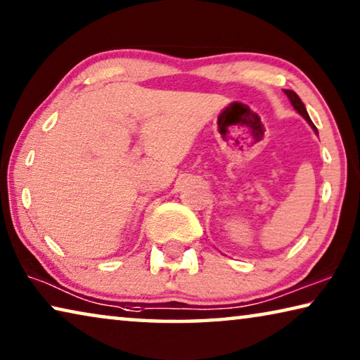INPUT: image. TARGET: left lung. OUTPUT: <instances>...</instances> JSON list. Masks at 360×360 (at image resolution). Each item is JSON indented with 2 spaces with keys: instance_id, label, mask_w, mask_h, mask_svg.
<instances>
[{
  "instance_id": "left-lung-1",
  "label": "left lung",
  "mask_w": 360,
  "mask_h": 360,
  "mask_svg": "<svg viewBox=\"0 0 360 360\" xmlns=\"http://www.w3.org/2000/svg\"><path fill=\"white\" fill-rule=\"evenodd\" d=\"M285 95L290 98V101H291V104H292V108H295V109L297 110V112H300V114L302 115V117L307 120V122H309V125H311V127H312V129H314L315 131H317V129H315V125L312 124V120H311V117H309V114H307V110H306V106H304V104H302V101H301V98H300V96H297V95H296V93H295V91H292V90H285Z\"/></svg>"
}]
</instances>
